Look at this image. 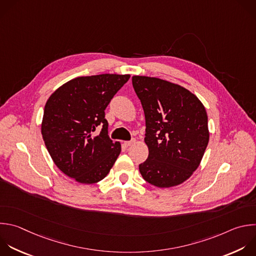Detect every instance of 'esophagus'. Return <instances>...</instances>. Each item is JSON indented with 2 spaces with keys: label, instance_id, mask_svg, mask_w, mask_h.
<instances>
[{
  "label": "esophagus",
  "instance_id": "esophagus-1",
  "mask_svg": "<svg viewBox=\"0 0 256 256\" xmlns=\"http://www.w3.org/2000/svg\"><path fill=\"white\" fill-rule=\"evenodd\" d=\"M134 142H136V140H126V142H124V146H132V144H134Z\"/></svg>",
  "mask_w": 256,
  "mask_h": 256
}]
</instances>
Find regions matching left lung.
I'll return each mask as SVG.
<instances>
[{"mask_svg": "<svg viewBox=\"0 0 256 256\" xmlns=\"http://www.w3.org/2000/svg\"><path fill=\"white\" fill-rule=\"evenodd\" d=\"M146 118L148 158L142 178L158 188L182 184L199 166L209 142L208 116L198 98L178 84L132 76Z\"/></svg>", "mask_w": 256, "mask_h": 256, "instance_id": "8db88e82", "label": "left lung"}]
</instances>
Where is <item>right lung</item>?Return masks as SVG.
Returning a JSON list of instances; mask_svg holds the SVG:
<instances>
[{
    "instance_id": "add662e5",
    "label": "right lung",
    "mask_w": 256,
    "mask_h": 256,
    "mask_svg": "<svg viewBox=\"0 0 256 256\" xmlns=\"http://www.w3.org/2000/svg\"><path fill=\"white\" fill-rule=\"evenodd\" d=\"M128 74H100L74 78L48 98L41 132L45 146L66 176L82 184L102 181L122 148L108 136L106 108L130 79ZM96 129H100L98 135Z\"/></svg>"
}]
</instances>
